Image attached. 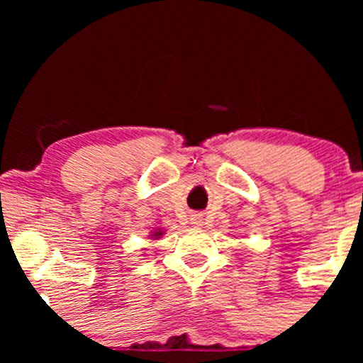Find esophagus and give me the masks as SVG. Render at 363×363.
Segmentation results:
<instances>
[{
	"label": "esophagus",
	"mask_w": 363,
	"mask_h": 363,
	"mask_svg": "<svg viewBox=\"0 0 363 363\" xmlns=\"http://www.w3.org/2000/svg\"><path fill=\"white\" fill-rule=\"evenodd\" d=\"M193 225H196V227H201V225H203V218H201V216H194V218H193Z\"/></svg>",
	"instance_id": "34e87169"
}]
</instances>
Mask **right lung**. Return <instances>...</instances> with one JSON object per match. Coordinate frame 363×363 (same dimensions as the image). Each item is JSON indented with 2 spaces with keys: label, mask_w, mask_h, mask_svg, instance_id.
Masks as SVG:
<instances>
[{
  "label": "right lung",
  "mask_w": 363,
  "mask_h": 363,
  "mask_svg": "<svg viewBox=\"0 0 363 363\" xmlns=\"http://www.w3.org/2000/svg\"><path fill=\"white\" fill-rule=\"evenodd\" d=\"M162 234H164V232H160V230H158V232H153V239H158V237H160Z\"/></svg>",
  "instance_id": "add662e5"
}]
</instances>
